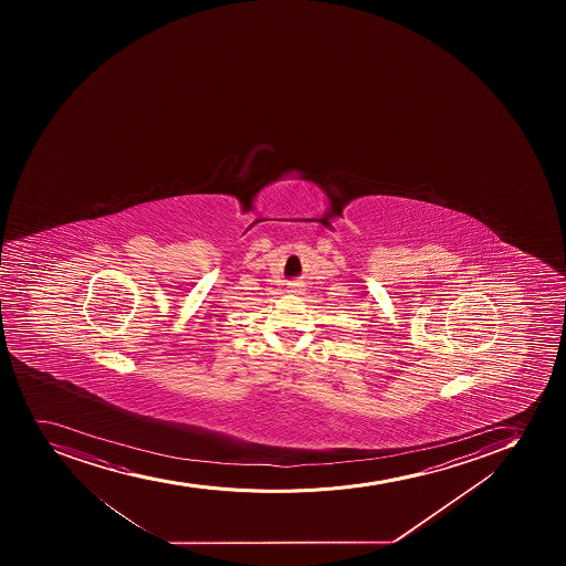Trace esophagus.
Instances as JSON below:
<instances>
[{"instance_id": "34e87169", "label": "esophagus", "mask_w": 566, "mask_h": 566, "mask_svg": "<svg viewBox=\"0 0 566 566\" xmlns=\"http://www.w3.org/2000/svg\"><path fill=\"white\" fill-rule=\"evenodd\" d=\"M290 286H292V290H290V292L292 293H303V284H301V282H292V284H290Z\"/></svg>"}]
</instances>
